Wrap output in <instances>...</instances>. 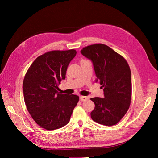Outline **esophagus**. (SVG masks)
Listing matches in <instances>:
<instances>
[{
    "instance_id": "34e87169",
    "label": "esophagus",
    "mask_w": 158,
    "mask_h": 158,
    "mask_svg": "<svg viewBox=\"0 0 158 158\" xmlns=\"http://www.w3.org/2000/svg\"><path fill=\"white\" fill-rule=\"evenodd\" d=\"M80 100L82 102H85V101H86V100L88 99V98L86 96H80Z\"/></svg>"
}]
</instances>
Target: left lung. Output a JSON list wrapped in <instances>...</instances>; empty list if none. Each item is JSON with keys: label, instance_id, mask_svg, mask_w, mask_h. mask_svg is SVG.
Wrapping results in <instances>:
<instances>
[{"label": "left lung", "instance_id": "obj_1", "mask_svg": "<svg viewBox=\"0 0 158 158\" xmlns=\"http://www.w3.org/2000/svg\"><path fill=\"white\" fill-rule=\"evenodd\" d=\"M80 52L92 62L97 81L103 89V98H91L95 104L91 117L101 125H116L125 116L131 104L130 67L121 55L104 44L89 45Z\"/></svg>", "mask_w": 158, "mask_h": 158}]
</instances>
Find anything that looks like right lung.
Listing matches in <instances>:
<instances>
[{
    "mask_svg": "<svg viewBox=\"0 0 158 158\" xmlns=\"http://www.w3.org/2000/svg\"><path fill=\"white\" fill-rule=\"evenodd\" d=\"M74 49L52 51L33 61L23 82L24 102L28 112L38 125L55 130L69 123L79 97L58 92V85L66 78Z\"/></svg>",
    "mask_w": 158,
    "mask_h": 158,
    "instance_id": "right-lung-1",
    "label": "right lung"
}]
</instances>
